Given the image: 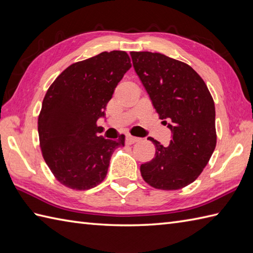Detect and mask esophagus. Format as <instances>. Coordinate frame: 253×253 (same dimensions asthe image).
<instances>
[{
  "mask_svg": "<svg viewBox=\"0 0 253 253\" xmlns=\"http://www.w3.org/2000/svg\"><path fill=\"white\" fill-rule=\"evenodd\" d=\"M140 139L137 138V137H132V136H126V143L128 144H133L138 142Z\"/></svg>",
  "mask_w": 253,
  "mask_h": 253,
  "instance_id": "34e87169",
  "label": "esophagus"
}]
</instances>
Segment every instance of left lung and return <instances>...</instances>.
Masks as SVG:
<instances>
[{
  "label": "left lung",
  "instance_id": "1",
  "mask_svg": "<svg viewBox=\"0 0 253 253\" xmlns=\"http://www.w3.org/2000/svg\"><path fill=\"white\" fill-rule=\"evenodd\" d=\"M130 55L155 111L171 131L169 147L150 138L157 151L141 164L142 178L157 189H180L198 178L215 149L214 101L203 79L187 64L161 53Z\"/></svg>",
  "mask_w": 253,
  "mask_h": 253
}]
</instances>
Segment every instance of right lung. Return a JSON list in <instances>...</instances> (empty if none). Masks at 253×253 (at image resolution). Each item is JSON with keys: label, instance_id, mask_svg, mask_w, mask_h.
Segmentation results:
<instances>
[{"label": "right lung", "instance_id": "right-lung-1", "mask_svg": "<svg viewBox=\"0 0 253 253\" xmlns=\"http://www.w3.org/2000/svg\"><path fill=\"white\" fill-rule=\"evenodd\" d=\"M130 67L126 52H102L72 64L47 90L38 132L45 163L64 186L88 190L99 185L112 153L125 146L124 135L117 140L99 136L96 122Z\"/></svg>", "mask_w": 253, "mask_h": 253}]
</instances>
